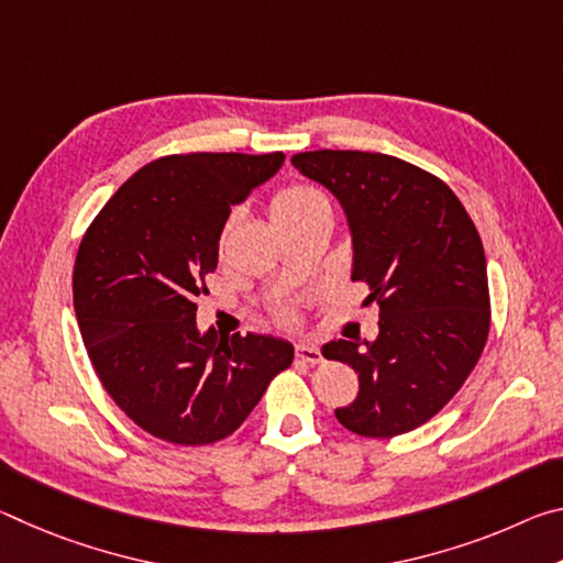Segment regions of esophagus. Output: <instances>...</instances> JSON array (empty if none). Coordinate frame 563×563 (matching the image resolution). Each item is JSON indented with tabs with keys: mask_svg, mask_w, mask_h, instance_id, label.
Returning a JSON list of instances; mask_svg holds the SVG:
<instances>
[{
	"mask_svg": "<svg viewBox=\"0 0 563 563\" xmlns=\"http://www.w3.org/2000/svg\"><path fill=\"white\" fill-rule=\"evenodd\" d=\"M295 357L305 362V365H320L322 362L320 350L316 345H310V342H300V345L295 347Z\"/></svg>",
	"mask_w": 563,
	"mask_h": 563,
	"instance_id": "1",
	"label": "esophagus"
}]
</instances>
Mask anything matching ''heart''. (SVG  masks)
Returning a JSON list of instances; mask_svg holds the SVG:
<instances>
[{"label":"heart","instance_id":"1","mask_svg":"<svg viewBox=\"0 0 563 563\" xmlns=\"http://www.w3.org/2000/svg\"><path fill=\"white\" fill-rule=\"evenodd\" d=\"M328 201L322 198L316 188H308V186H285L280 188L278 194L273 196L271 201V218L275 225H285L295 221V218H302L312 211H318V208H325ZM283 318H288V310H280Z\"/></svg>","mask_w":563,"mask_h":563}]
</instances>
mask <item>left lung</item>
<instances>
[{
  "label": "left lung",
  "mask_w": 563,
  "mask_h": 563,
  "mask_svg": "<svg viewBox=\"0 0 563 563\" xmlns=\"http://www.w3.org/2000/svg\"><path fill=\"white\" fill-rule=\"evenodd\" d=\"M292 166L338 196L352 231V280L377 302V338L338 340L328 360L357 373L355 402L335 409L360 437L430 422L470 377L489 338L482 238L454 190L430 170L367 151H305Z\"/></svg>",
  "instance_id": "obj_1"
}]
</instances>
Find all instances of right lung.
Returning <instances> with one entry per match:
<instances>
[{"label":"right lung","mask_w":563,"mask_h":563,"mask_svg":"<svg viewBox=\"0 0 563 563\" xmlns=\"http://www.w3.org/2000/svg\"><path fill=\"white\" fill-rule=\"evenodd\" d=\"M273 154H174L139 168L93 218L74 263V310L99 383L141 430L180 446L225 440L290 367L271 335L218 338L196 298L231 206L283 166Z\"/></svg>","instance_id":"obj_1"}]
</instances>
